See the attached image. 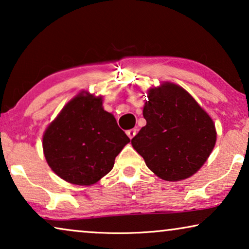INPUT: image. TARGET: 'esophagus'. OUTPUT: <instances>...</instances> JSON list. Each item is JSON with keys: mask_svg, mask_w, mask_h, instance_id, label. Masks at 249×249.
Instances as JSON below:
<instances>
[{"mask_svg": "<svg viewBox=\"0 0 249 249\" xmlns=\"http://www.w3.org/2000/svg\"><path fill=\"white\" fill-rule=\"evenodd\" d=\"M136 134H137V130H136V129H130V130H128V131H127V135H128V137L130 138V139L134 138Z\"/></svg>", "mask_w": 249, "mask_h": 249, "instance_id": "obj_1", "label": "esophagus"}]
</instances>
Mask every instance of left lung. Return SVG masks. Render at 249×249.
<instances>
[{"instance_id":"8db88e82","label":"left lung","mask_w":249,"mask_h":249,"mask_svg":"<svg viewBox=\"0 0 249 249\" xmlns=\"http://www.w3.org/2000/svg\"><path fill=\"white\" fill-rule=\"evenodd\" d=\"M142 110L146 125L131 139L151 171L165 181H180L204 165L216 142L212 118L179 85L151 87Z\"/></svg>"}]
</instances>
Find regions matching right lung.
<instances>
[{
    "label": "right lung",
    "instance_id": "obj_1",
    "mask_svg": "<svg viewBox=\"0 0 249 249\" xmlns=\"http://www.w3.org/2000/svg\"><path fill=\"white\" fill-rule=\"evenodd\" d=\"M130 139L105 111L103 96L81 90L64 105L43 135L52 171L67 182L91 186L107 176Z\"/></svg>",
    "mask_w": 249,
    "mask_h": 249
}]
</instances>
